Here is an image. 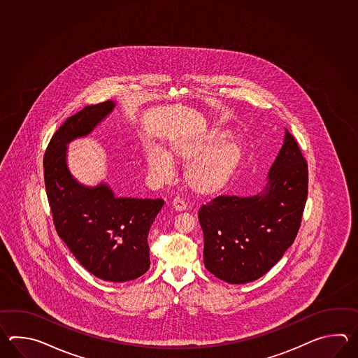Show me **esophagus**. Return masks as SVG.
I'll return each mask as SVG.
<instances>
[{"label": "esophagus", "mask_w": 358, "mask_h": 358, "mask_svg": "<svg viewBox=\"0 0 358 358\" xmlns=\"http://www.w3.org/2000/svg\"><path fill=\"white\" fill-rule=\"evenodd\" d=\"M171 206H173V208H174L176 211H184V210L187 208L185 202H184L180 197L174 198V199H173V202H171Z\"/></svg>", "instance_id": "obj_1"}]
</instances>
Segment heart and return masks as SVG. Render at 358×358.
<instances>
[{"mask_svg":"<svg viewBox=\"0 0 358 358\" xmlns=\"http://www.w3.org/2000/svg\"><path fill=\"white\" fill-rule=\"evenodd\" d=\"M242 145L224 128H211L196 137L173 142L170 152L152 148L145 155L148 174L156 182H166L174 174L171 159L188 162L184 178L190 189L211 197L228 187L242 161Z\"/></svg>","mask_w":358,"mask_h":358,"instance_id":"b5f03b06","label":"heart"}]
</instances>
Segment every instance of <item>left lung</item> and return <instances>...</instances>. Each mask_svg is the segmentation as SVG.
I'll use <instances>...</instances> for the list:
<instances>
[{
  "mask_svg": "<svg viewBox=\"0 0 358 358\" xmlns=\"http://www.w3.org/2000/svg\"><path fill=\"white\" fill-rule=\"evenodd\" d=\"M307 192V162L285 129L265 189L252 197L220 196L199 208L206 268L230 284L266 274L297 236Z\"/></svg>",
  "mask_w": 358,
  "mask_h": 358,
  "instance_id": "8db88e82",
  "label": "left lung"
}]
</instances>
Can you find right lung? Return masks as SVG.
Here are the masks:
<instances>
[{"label": "right lung", "instance_id": "right-lung-1", "mask_svg": "<svg viewBox=\"0 0 358 358\" xmlns=\"http://www.w3.org/2000/svg\"><path fill=\"white\" fill-rule=\"evenodd\" d=\"M113 101L84 107L56 130L43 157L47 198L55 228L79 264L96 278L122 282L150 267L148 231L164 199L115 197L101 182L85 187L70 174L66 145L88 136L114 110Z\"/></svg>", "mask_w": 358, "mask_h": 358}]
</instances>
